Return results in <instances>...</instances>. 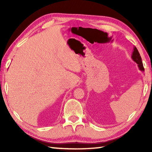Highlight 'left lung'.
Wrapping results in <instances>:
<instances>
[{
  "label": "left lung",
  "instance_id": "8db88e82",
  "mask_svg": "<svg viewBox=\"0 0 152 152\" xmlns=\"http://www.w3.org/2000/svg\"><path fill=\"white\" fill-rule=\"evenodd\" d=\"M132 59L138 64V66H139V68H140V70H142V71L144 70L142 60H141V58L140 56V53H139L137 49L135 47L134 48V51H133V52Z\"/></svg>",
  "mask_w": 152,
  "mask_h": 152
}]
</instances>
